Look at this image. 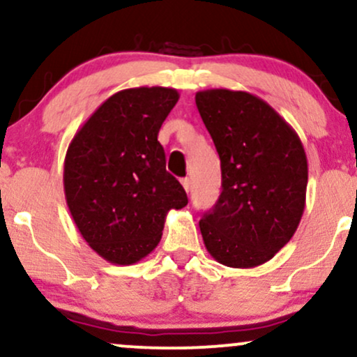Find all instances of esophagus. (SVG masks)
Here are the masks:
<instances>
[{"instance_id":"obj_1","label":"esophagus","mask_w":357,"mask_h":357,"mask_svg":"<svg viewBox=\"0 0 357 357\" xmlns=\"http://www.w3.org/2000/svg\"><path fill=\"white\" fill-rule=\"evenodd\" d=\"M181 184H183L184 190H186V192H190V190H191V179L190 178H183L181 179Z\"/></svg>"}]
</instances>
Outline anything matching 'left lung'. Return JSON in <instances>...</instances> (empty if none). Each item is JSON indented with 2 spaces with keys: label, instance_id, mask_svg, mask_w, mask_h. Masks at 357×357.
<instances>
[{
  "label": "left lung",
  "instance_id": "1",
  "mask_svg": "<svg viewBox=\"0 0 357 357\" xmlns=\"http://www.w3.org/2000/svg\"><path fill=\"white\" fill-rule=\"evenodd\" d=\"M196 106L221 160L222 191L199 221L218 263L256 268L298 229L307 188V158L298 132L268 102L246 91L206 89Z\"/></svg>",
  "mask_w": 357,
  "mask_h": 357
}]
</instances>
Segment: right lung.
<instances>
[{"label":"right lung","instance_id":"right-lung-1","mask_svg":"<svg viewBox=\"0 0 357 357\" xmlns=\"http://www.w3.org/2000/svg\"><path fill=\"white\" fill-rule=\"evenodd\" d=\"M179 100L162 86L113 94L76 132L64 158V196L84 241L113 264H135L161 241L169 209L188 204L166 171L158 132Z\"/></svg>","mask_w":357,"mask_h":357}]
</instances>
